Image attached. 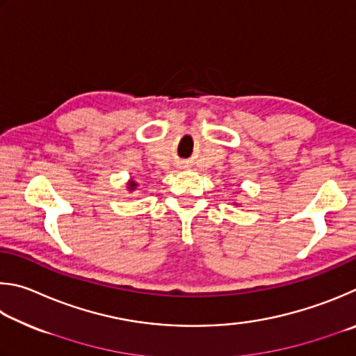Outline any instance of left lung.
I'll return each instance as SVG.
<instances>
[{
	"mask_svg": "<svg viewBox=\"0 0 356 356\" xmlns=\"http://www.w3.org/2000/svg\"><path fill=\"white\" fill-rule=\"evenodd\" d=\"M234 204H238V203H234Z\"/></svg>",
	"mask_w": 356,
	"mask_h": 356,
	"instance_id": "8db88e82",
	"label": "left lung"
}]
</instances>
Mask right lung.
I'll return each mask as SVG.
<instances>
[{
    "instance_id": "obj_1",
    "label": "right lung",
    "mask_w": 356,
    "mask_h": 356,
    "mask_svg": "<svg viewBox=\"0 0 356 356\" xmlns=\"http://www.w3.org/2000/svg\"><path fill=\"white\" fill-rule=\"evenodd\" d=\"M137 186H139V184H137L136 181H133V179H129L128 184H127V189H128L129 192H134V191H136V188H137Z\"/></svg>"
}]
</instances>
